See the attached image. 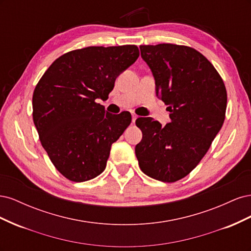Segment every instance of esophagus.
<instances>
[{
    "instance_id": "obj_1",
    "label": "esophagus",
    "mask_w": 251,
    "mask_h": 251,
    "mask_svg": "<svg viewBox=\"0 0 251 251\" xmlns=\"http://www.w3.org/2000/svg\"><path fill=\"white\" fill-rule=\"evenodd\" d=\"M138 118V116L136 115V114H134V113H132V123L133 124H135V121H136V119Z\"/></svg>"
}]
</instances>
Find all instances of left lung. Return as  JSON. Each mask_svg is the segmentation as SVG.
<instances>
[{
    "label": "left lung",
    "mask_w": 251,
    "mask_h": 251,
    "mask_svg": "<svg viewBox=\"0 0 251 251\" xmlns=\"http://www.w3.org/2000/svg\"><path fill=\"white\" fill-rule=\"evenodd\" d=\"M150 67L156 95L169 107L164 126L151 117L136 120L142 139L135 153L141 171L162 182H175L191 173L221 130L227 93L209 60L197 50L173 44L140 46Z\"/></svg>",
    "instance_id": "8db88e82"
}]
</instances>
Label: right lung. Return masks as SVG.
Listing matches in <instances>:
<instances>
[{
  "mask_svg": "<svg viewBox=\"0 0 251 251\" xmlns=\"http://www.w3.org/2000/svg\"><path fill=\"white\" fill-rule=\"evenodd\" d=\"M139 56L135 45L87 47L55 59L32 97L33 123L52 163L74 182L97 177L111 146L130 126V112L108 113L96 100H108L120 73Z\"/></svg>",
  "mask_w": 251,
  "mask_h": 251,
  "instance_id": "1",
  "label": "right lung"
}]
</instances>
